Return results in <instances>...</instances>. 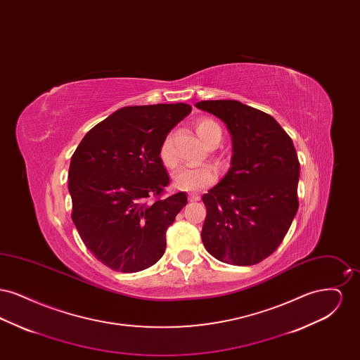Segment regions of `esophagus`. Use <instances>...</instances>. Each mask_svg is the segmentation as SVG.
<instances>
[{
  "label": "esophagus",
  "mask_w": 360,
  "mask_h": 360,
  "mask_svg": "<svg viewBox=\"0 0 360 360\" xmlns=\"http://www.w3.org/2000/svg\"><path fill=\"white\" fill-rule=\"evenodd\" d=\"M188 202H197L200 201V195L195 194V193H190L188 195Z\"/></svg>",
  "instance_id": "1"
}]
</instances>
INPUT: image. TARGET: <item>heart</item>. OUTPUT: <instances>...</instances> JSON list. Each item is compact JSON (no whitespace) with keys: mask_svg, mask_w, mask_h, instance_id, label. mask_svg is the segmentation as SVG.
I'll use <instances>...</instances> for the list:
<instances>
[{"mask_svg":"<svg viewBox=\"0 0 360 360\" xmlns=\"http://www.w3.org/2000/svg\"><path fill=\"white\" fill-rule=\"evenodd\" d=\"M195 132L207 147H216L223 137L221 128L217 122L210 119H201L195 122ZM159 160L166 169H174L176 166V158L172 153L170 139H165L159 147ZM217 178L214 167L205 165L200 167H181L172 175L174 188L182 191H198L212 185Z\"/></svg>","mask_w":360,"mask_h":360,"instance_id":"1","label":"heart"}]
</instances>
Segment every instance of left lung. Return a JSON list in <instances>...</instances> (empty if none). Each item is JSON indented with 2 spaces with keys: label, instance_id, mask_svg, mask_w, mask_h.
Masks as SVG:
<instances>
[{
  "label": "left lung",
  "instance_id": "8db88e82",
  "mask_svg": "<svg viewBox=\"0 0 360 360\" xmlns=\"http://www.w3.org/2000/svg\"><path fill=\"white\" fill-rule=\"evenodd\" d=\"M226 124L231 169L202 195L201 239L220 262L252 266L279 247L298 210L300 162L290 136L270 115L235 100L195 103Z\"/></svg>",
  "mask_w": 360,
  "mask_h": 360
}]
</instances>
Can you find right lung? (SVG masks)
I'll return each mask as SVG.
<instances>
[{
  "label": "right lung",
  "instance_id": "1",
  "mask_svg": "<svg viewBox=\"0 0 360 360\" xmlns=\"http://www.w3.org/2000/svg\"><path fill=\"white\" fill-rule=\"evenodd\" d=\"M190 112L182 103L121 108L71 156V219L87 250L115 271L146 270L165 254L166 231L188 197L160 198L170 178L158 153Z\"/></svg>",
  "mask_w": 360,
  "mask_h": 360
}]
</instances>
